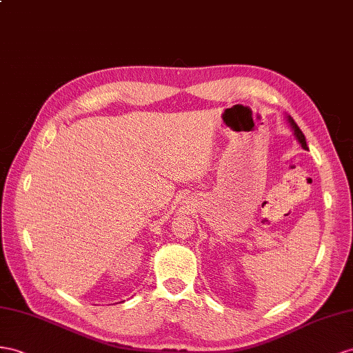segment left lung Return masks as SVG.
<instances>
[{
	"label": "left lung",
	"instance_id": "left-lung-1",
	"mask_svg": "<svg viewBox=\"0 0 353 353\" xmlns=\"http://www.w3.org/2000/svg\"><path fill=\"white\" fill-rule=\"evenodd\" d=\"M288 121H289V123H291V126H292V130H294V135L296 137V140L300 141V144H301V148L303 149H309L307 148V143H305V137H304V134H303V131L298 128V125L294 122V119L291 116H288Z\"/></svg>",
	"mask_w": 353,
	"mask_h": 353
}]
</instances>
